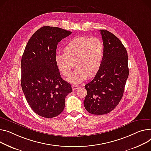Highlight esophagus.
<instances>
[{"label": "esophagus", "mask_w": 151, "mask_h": 151, "mask_svg": "<svg viewBox=\"0 0 151 151\" xmlns=\"http://www.w3.org/2000/svg\"><path fill=\"white\" fill-rule=\"evenodd\" d=\"M72 88L73 90H76V89H78L79 88V86H76V85H72Z\"/></svg>", "instance_id": "34e87169"}]
</instances>
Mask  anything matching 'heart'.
Wrapping results in <instances>:
<instances>
[{"label": "heart", "instance_id": "b5f03b06", "mask_svg": "<svg viewBox=\"0 0 151 151\" xmlns=\"http://www.w3.org/2000/svg\"><path fill=\"white\" fill-rule=\"evenodd\" d=\"M104 52L103 42L96 37L78 36L70 40L64 47V54H57L56 65L64 76L70 75L73 67L76 69L68 78L73 84H79L94 77L101 67Z\"/></svg>", "mask_w": 151, "mask_h": 151}]
</instances>
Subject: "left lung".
<instances>
[{
  "instance_id": "left-lung-1",
  "label": "left lung",
  "mask_w": 151,
  "mask_h": 151,
  "mask_svg": "<svg viewBox=\"0 0 151 151\" xmlns=\"http://www.w3.org/2000/svg\"><path fill=\"white\" fill-rule=\"evenodd\" d=\"M104 52L98 73L85 86L84 105L93 115H104L113 110L123 97L129 76L128 56L120 40L106 29H100Z\"/></svg>"
}]
</instances>
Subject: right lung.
<instances>
[{
	"instance_id": "1",
	"label": "right lung",
	"mask_w": 151,
	"mask_h": 151,
	"mask_svg": "<svg viewBox=\"0 0 151 151\" xmlns=\"http://www.w3.org/2000/svg\"><path fill=\"white\" fill-rule=\"evenodd\" d=\"M72 33L61 28L44 26L30 37L21 60V86L33 111L53 118L65 107L71 85L60 75L55 58L58 43Z\"/></svg>"
}]
</instances>
